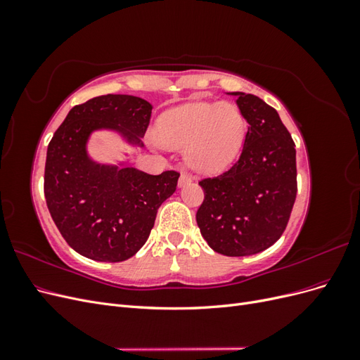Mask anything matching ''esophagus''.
<instances>
[{
  "label": "esophagus",
  "instance_id": "esophagus-1",
  "mask_svg": "<svg viewBox=\"0 0 360 360\" xmlns=\"http://www.w3.org/2000/svg\"><path fill=\"white\" fill-rule=\"evenodd\" d=\"M188 183H191V176H188V174L181 172V174H180V179H179V186L183 188L184 184H188Z\"/></svg>",
  "mask_w": 360,
  "mask_h": 360
}]
</instances>
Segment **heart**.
I'll return each instance as SVG.
<instances>
[{"label": "heart", "instance_id": "1", "mask_svg": "<svg viewBox=\"0 0 360 360\" xmlns=\"http://www.w3.org/2000/svg\"><path fill=\"white\" fill-rule=\"evenodd\" d=\"M246 120L231 102H195L162 114L156 139L169 148H186L184 158L201 172H219L237 159L246 136Z\"/></svg>", "mask_w": 360, "mask_h": 360}]
</instances>
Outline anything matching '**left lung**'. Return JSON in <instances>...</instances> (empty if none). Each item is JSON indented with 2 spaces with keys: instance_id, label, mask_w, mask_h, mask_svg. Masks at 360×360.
<instances>
[{
  "instance_id": "1",
  "label": "left lung",
  "mask_w": 360,
  "mask_h": 360,
  "mask_svg": "<svg viewBox=\"0 0 360 360\" xmlns=\"http://www.w3.org/2000/svg\"><path fill=\"white\" fill-rule=\"evenodd\" d=\"M249 123L242 155L224 174L202 179L197 224L209 246L226 257L261 252L284 233L297 193L296 146L275 108L240 91Z\"/></svg>"
}]
</instances>
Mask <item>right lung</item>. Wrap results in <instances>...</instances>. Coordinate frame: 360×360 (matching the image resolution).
Here are the masks:
<instances>
[{
    "mask_svg": "<svg viewBox=\"0 0 360 360\" xmlns=\"http://www.w3.org/2000/svg\"><path fill=\"white\" fill-rule=\"evenodd\" d=\"M151 106L136 96L106 94L76 105L48 146L45 198L53 222L76 252L105 263L134 257L144 246L160 204L180 174L159 176L127 165H103L86 153L94 130H114L144 147Z\"/></svg>",
    "mask_w": 360,
    "mask_h": 360,
    "instance_id": "right-lung-1",
    "label": "right lung"
}]
</instances>
